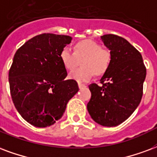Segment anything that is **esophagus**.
Here are the masks:
<instances>
[{"label":"esophagus","mask_w":157,"mask_h":157,"mask_svg":"<svg viewBox=\"0 0 157 157\" xmlns=\"http://www.w3.org/2000/svg\"><path fill=\"white\" fill-rule=\"evenodd\" d=\"M78 86L80 89H82V88H85V87H86V86L84 84H82V83H78Z\"/></svg>","instance_id":"1"}]
</instances>
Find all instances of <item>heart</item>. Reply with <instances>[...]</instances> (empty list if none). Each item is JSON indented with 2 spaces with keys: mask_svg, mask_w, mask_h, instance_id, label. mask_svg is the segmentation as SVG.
I'll use <instances>...</instances> for the list:
<instances>
[{
  "mask_svg": "<svg viewBox=\"0 0 157 157\" xmlns=\"http://www.w3.org/2000/svg\"><path fill=\"white\" fill-rule=\"evenodd\" d=\"M74 53L68 47H64L60 53V59L68 71L75 69L82 60V67L73 71L69 77L78 82L90 81L92 76H101L107 71L111 63V52L102 49L99 43L91 40L76 42L73 47Z\"/></svg>",
  "mask_w": 157,
  "mask_h": 157,
  "instance_id": "obj_1",
  "label": "heart"
}]
</instances>
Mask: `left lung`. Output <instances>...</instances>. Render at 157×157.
<instances>
[{
    "mask_svg": "<svg viewBox=\"0 0 157 157\" xmlns=\"http://www.w3.org/2000/svg\"><path fill=\"white\" fill-rule=\"evenodd\" d=\"M101 38L111 52V63L100 80L102 86H89L87 111L94 121L111 127L125 121L139 105L147 69L140 52L126 39L112 34Z\"/></svg>",
    "mask_w": 157,
    "mask_h": 157,
    "instance_id": "8db88e82",
    "label": "left lung"
}]
</instances>
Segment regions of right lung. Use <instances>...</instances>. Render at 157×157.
I'll return each instance as SVG.
<instances>
[{
    "mask_svg": "<svg viewBox=\"0 0 157 157\" xmlns=\"http://www.w3.org/2000/svg\"><path fill=\"white\" fill-rule=\"evenodd\" d=\"M71 40L64 35H38L14 56L9 71L10 95L19 114L32 126L56 123L79 90L75 80H66L67 69L60 59L61 50Z\"/></svg>",
    "mask_w": 157,
    "mask_h": 157,
    "instance_id": "1",
    "label": "right lung"
}]
</instances>
